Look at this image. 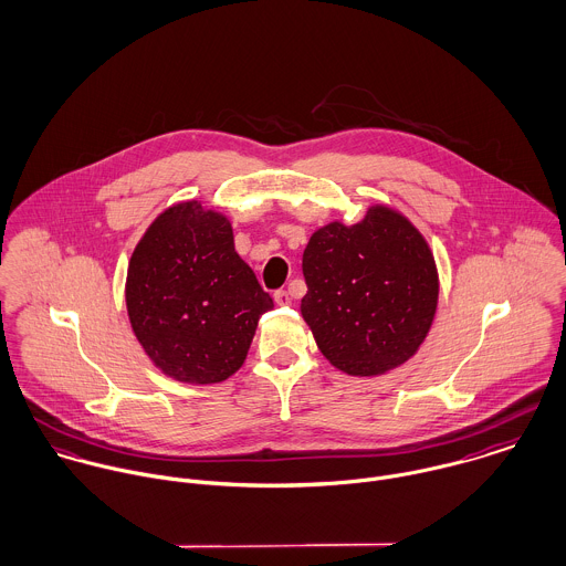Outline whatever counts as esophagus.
Wrapping results in <instances>:
<instances>
[{
    "instance_id": "obj_1",
    "label": "esophagus",
    "mask_w": 566,
    "mask_h": 566,
    "mask_svg": "<svg viewBox=\"0 0 566 566\" xmlns=\"http://www.w3.org/2000/svg\"><path fill=\"white\" fill-rule=\"evenodd\" d=\"M274 303H276V305H290V303H292V296H290V292H285V290H279V292L274 294Z\"/></svg>"
}]
</instances>
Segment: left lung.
Wrapping results in <instances>:
<instances>
[{"mask_svg":"<svg viewBox=\"0 0 566 566\" xmlns=\"http://www.w3.org/2000/svg\"><path fill=\"white\" fill-rule=\"evenodd\" d=\"M303 274V321L328 364L346 375L381 377L403 366L436 318L433 252L388 205H370L357 224L333 220L314 231Z\"/></svg>","mask_w":566,"mask_h":566,"instance_id":"1","label":"left lung"}]
</instances>
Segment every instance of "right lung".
<instances>
[{
	"mask_svg": "<svg viewBox=\"0 0 566 566\" xmlns=\"http://www.w3.org/2000/svg\"><path fill=\"white\" fill-rule=\"evenodd\" d=\"M274 307L235 250L231 220L200 200L161 211L135 245L126 312L150 361L180 384H220Z\"/></svg>",
	"mask_w": 566,
	"mask_h": 566,
	"instance_id": "1",
	"label": "right lung"
}]
</instances>
